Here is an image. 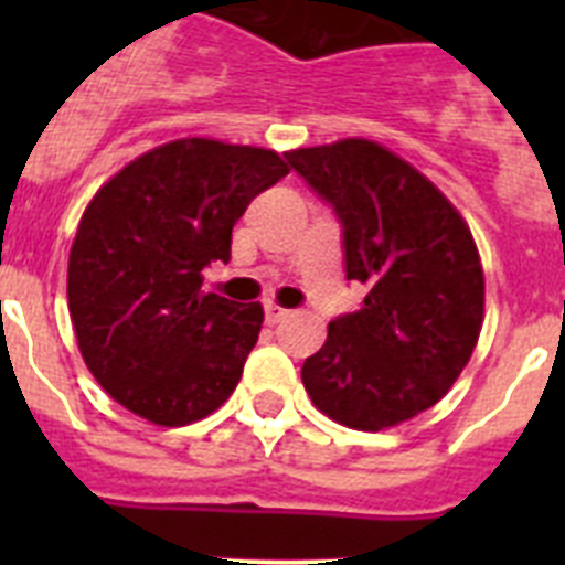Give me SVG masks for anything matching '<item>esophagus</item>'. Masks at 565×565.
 Instances as JSON below:
<instances>
[{"instance_id":"34e87169","label":"esophagus","mask_w":565,"mask_h":565,"mask_svg":"<svg viewBox=\"0 0 565 565\" xmlns=\"http://www.w3.org/2000/svg\"><path fill=\"white\" fill-rule=\"evenodd\" d=\"M263 311H266L268 326H277V322H282L286 317H291V311H288V308H279L277 302H266V308H263Z\"/></svg>"}]
</instances>
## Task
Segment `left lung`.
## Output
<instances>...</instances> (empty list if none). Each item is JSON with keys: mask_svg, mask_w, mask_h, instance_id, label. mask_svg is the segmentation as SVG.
Returning a JSON list of instances; mask_svg holds the SVG:
<instances>
[{"mask_svg": "<svg viewBox=\"0 0 565 565\" xmlns=\"http://www.w3.org/2000/svg\"><path fill=\"white\" fill-rule=\"evenodd\" d=\"M342 223L344 277L367 288L302 364L319 411L384 430L461 376L483 322V271L467 223L422 172L364 138L286 152Z\"/></svg>", "mask_w": 565, "mask_h": 565, "instance_id": "1", "label": "left lung"}]
</instances>
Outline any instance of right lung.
<instances>
[{
    "instance_id": "right-lung-1",
    "label": "right lung",
    "mask_w": 565,
    "mask_h": 565,
    "mask_svg": "<svg viewBox=\"0 0 565 565\" xmlns=\"http://www.w3.org/2000/svg\"><path fill=\"white\" fill-rule=\"evenodd\" d=\"M286 174L271 149L183 138L89 201L70 248V317L89 373L135 416L181 427L234 393L263 308L206 294L201 271L232 259L234 223Z\"/></svg>"
}]
</instances>
